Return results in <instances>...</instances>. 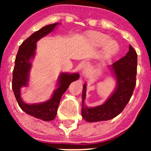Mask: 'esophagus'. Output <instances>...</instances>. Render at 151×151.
I'll return each mask as SVG.
<instances>
[{
    "instance_id": "34e87169",
    "label": "esophagus",
    "mask_w": 151,
    "mask_h": 151,
    "mask_svg": "<svg viewBox=\"0 0 151 151\" xmlns=\"http://www.w3.org/2000/svg\"><path fill=\"white\" fill-rule=\"evenodd\" d=\"M88 63H86V62H83L81 64V69H83V71H85V70H86L88 68Z\"/></svg>"
}]
</instances>
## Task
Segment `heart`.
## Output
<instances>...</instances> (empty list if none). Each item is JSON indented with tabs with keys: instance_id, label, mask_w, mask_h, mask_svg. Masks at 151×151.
I'll use <instances>...</instances> for the list:
<instances>
[{
	"instance_id": "1",
	"label": "heart",
	"mask_w": 151,
	"mask_h": 151,
	"mask_svg": "<svg viewBox=\"0 0 151 151\" xmlns=\"http://www.w3.org/2000/svg\"><path fill=\"white\" fill-rule=\"evenodd\" d=\"M88 38L96 47L104 46V55L106 58H111L119 51V45L116 41L110 40V36L107 34L98 32H91L87 34Z\"/></svg>"
}]
</instances>
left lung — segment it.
<instances>
[{
	"label": "left lung",
	"instance_id": "1",
	"mask_svg": "<svg viewBox=\"0 0 151 151\" xmlns=\"http://www.w3.org/2000/svg\"><path fill=\"white\" fill-rule=\"evenodd\" d=\"M137 55L131 45L127 55L109 66L116 80L114 91L104 104L88 107L84 104L86 84H84L82 94V115L88 122L105 121L114 118L124 110L131 99L136 84Z\"/></svg>",
	"mask_w": 151,
	"mask_h": 151
}]
</instances>
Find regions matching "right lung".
Returning a JSON list of instances; mask_svg holds the SVG:
<instances>
[{"label": "right lung", "instance_id": "add662e5", "mask_svg": "<svg viewBox=\"0 0 151 151\" xmlns=\"http://www.w3.org/2000/svg\"><path fill=\"white\" fill-rule=\"evenodd\" d=\"M60 23L48 24L34 32L27 38L19 47L15 60V67L13 71L12 89L20 109L28 115L43 121H51L55 117L58 105L70 84L79 79L78 73H61L58 78L57 88L54 90L51 98L44 102L38 104H27L20 96L21 88L27 86L29 73L32 68V60L36 55V42L55 29Z\"/></svg>", "mask_w": 151, "mask_h": 151}]
</instances>
